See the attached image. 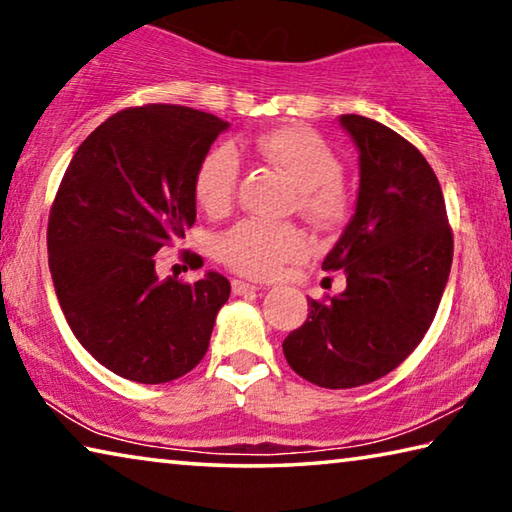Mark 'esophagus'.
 Here are the masks:
<instances>
[{"instance_id":"obj_1","label":"esophagus","mask_w":512,"mask_h":512,"mask_svg":"<svg viewBox=\"0 0 512 512\" xmlns=\"http://www.w3.org/2000/svg\"><path fill=\"white\" fill-rule=\"evenodd\" d=\"M255 291H259L257 284H250L244 280H232V293H235V296H248V293H255Z\"/></svg>"}]
</instances>
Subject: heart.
<instances>
[{
    "label": "heart",
    "instance_id": "heart-1",
    "mask_svg": "<svg viewBox=\"0 0 512 512\" xmlns=\"http://www.w3.org/2000/svg\"><path fill=\"white\" fill-rule=\"evenodd\" d=\"M255 151L282 169L298 187V210L323 228L341 223L350 210V196L341 183L343 164L323 137L302 126H280L253 142ZM239 160L228 146H216L198 164L194 194L207 214L230 212L237 196ZM307 239L293 225L241 221L216 241V257L239 275L271 277L305 255Z\"/></svg>",
    "mask_w": 512,
    "mask_h": 512
}]
</instances>
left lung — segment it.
<instances>
[{
    "mask_svg": "<svg viewBox=\"0 0 512 512\" xmlns=\"http://www.w3.org/2000/svg\"><path fill=\"white\" fill-rule=\"evenodd\" d=\"M339 121L359 149V196L323 271H343L348 287L309 300L307 320L282 343L289 366L323 388L370 384L418 348L454 255L443 189L424 155L375 119Z\"/></svg>",
    "mask_w": 512,
    "mask_h": 512,
    "instance_id": "8db88e82",
    "label": "left lung"
}]
</instances>
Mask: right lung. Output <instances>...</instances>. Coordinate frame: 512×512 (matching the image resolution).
I'll return each mask as SVG.
<instances>
[{
	"label": "right lung",
	"instance_id": "obj_1",
	"mask_svg": "<svg viewBox=\"0 0 512 512\" xmlns=\"http://www.w3.org/2000/svg\"><path fill=\"white\" fill-rule=\"evenodd\" d=\"M230 124L210 112L151 103L108 117L60 180L49 212V271L60 309L101 366L164 384L198 366L230 282L158 277V253L196 221L194 176ZM192 268L203 259L183 250Z\"/></svg>",
	"mask_w": 512,
	"mask_h": 512
}]
</instances>
